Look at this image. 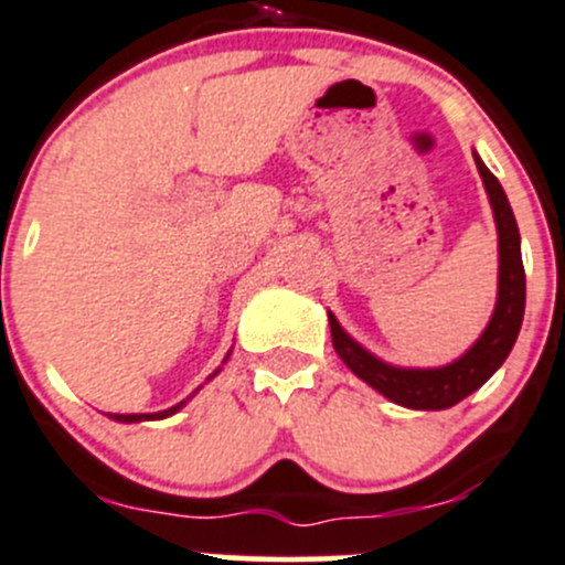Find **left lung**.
<instances>
[{"mask_svg":"<svg viewBox=\"0 0 565 565\" xmlns=\"http://www.w3.org/2000/svg\"><path fill=\"white\" fill-rule=\"evenodd\" d=\"M478 174L487 188L489 204H492L494 226H498V300L489 317L483 333L472 341L470 350L457 361L435 369H409L393 366L380 361L377 355L358 344L350 333L339 324V319L328 311L333 350L341 361L350 366L355 377L383 393L393 404L409 409H448L481 388L509 358L516 335H520L522 317H525V267H522L520 226H516L514 210L498 177L487 169V163L472 152Z\"/></svg>","mask_w":565,"mask_h":565,"instance_id":"left-lung-1","label":"left lung"}]
</instances>
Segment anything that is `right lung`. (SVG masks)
I'll return each instance as SVG.
<instances>
[{
    "label": "right lung",
    "instance_id": "obj_1",
    "mask_svg": "<svg viewBox=\"0 0 565 565\" xmlns=\"http://www.w3.org/2000/svg\"><path fill=\"white\" fill-rule=\"evenodd\" d=\"M230 355H232V350L226 352V358H224V361H221V363L230 361ZM218 372H221V366L215 369V372L210 374L207 380H213L215 374H218ZM199 388H202V385H199ZM199 388L193 391V393H199ZM193 393H191V396H193ZM191 396H188V398H191ZM188 398H182V402H180V404H174V407L161 409V413H128V415H122V413H106V415H108V418H111V420H119V424H141V420H161V418H169V415L180 413V409L185 407V404H188Z\"/></svg>",
    "mask_w": 565,
    "mask_h": 565
}]
</instances>
